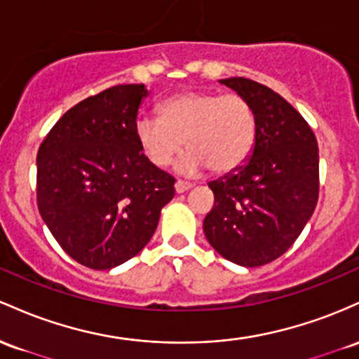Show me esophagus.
Returning <instances> with one entry per match:
<instances>
[{"label": "esophagus", "mask_w": 359, "mask_h": 359, "mask_svg": "<svg viewBox=\"0 0 359 359\" xmlns=\"http://www.w3.org/2000/svg\"><path fill=\"white\" fill-rule=\"evenodd\" d=\"M191 188H193V184L187 183V181H176V183H175L176 193H184V191L191 190Z\"/></svg>", "instance_id": "34e87169"}]
</instances>
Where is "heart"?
<instances>
[{"mask_svg":"<svg viewBox=\"0 0 359 359\" xmlns=\"http://www.w3.org/2000/svg\"><path fill=\"white\" fill-rule=\"evenodd\" d=\"M135 139L154 166L164 168L188 149L178 163L181 175L210 169L227 175L241 168L256 142V115L251 103L239 95L187 91L169 96L159 116H140Z\"/></svg>","mask_w":359,"mask_h":359,"instance_id":"b5f03b06","label":"heart"}]
</instances>
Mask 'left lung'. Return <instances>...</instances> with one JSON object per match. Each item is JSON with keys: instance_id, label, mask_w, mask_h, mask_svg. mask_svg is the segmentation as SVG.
Listing matches in <instances>:
<instances>
[{"instance_id": "left-lung-1", "label": "left lung", "mask_w": 359, "mask_h": 359, "mask_svg": "<svg viewBox=\"0 0 359 359\" xmlns=\"http://www.w3.org/2000/svg\"><path fill=\"white\" fill-rule=\"evenodd\" d=\"M251 103L256 142L236 171L210 181L213 208L203 220L210 245L245 268L271 263L297 241L319 198V147L287 100L245 78L220 79Z\"/></svg>"}]
</instances>
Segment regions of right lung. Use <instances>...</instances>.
Instances as JSON below:
<instances>
[{
  "instance_id": "add662e5",
  "label": "right lung",
  "mask_w": 359,
  "mask_h": 359,
  "mask_svg": "<svg viewBox=\"0 0 359 359\" xmlns=\"http://www.w3.org/2000/svg\"><path fill=\"white\" fill-rule=\"evenodd\" d=\"M144 84H118L67 110L37 154V205L60 248L83 266L111 269L154 236L175 178L135 139Z\"/></svg>"
}]
</instances>
